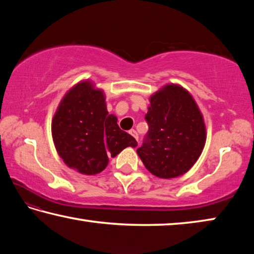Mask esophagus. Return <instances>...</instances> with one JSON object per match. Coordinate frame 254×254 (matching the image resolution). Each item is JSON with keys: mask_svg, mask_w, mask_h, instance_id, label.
<instances>
[{"mask_svg": "<svg viewBox=\"0 0 254 254\" xmlns=\"http://www.w3.org/2000/svg\"><path fill=\"white\" fill-rule=\"evenodd\" d=\"M128 133H130V134H131L133 137H134V139H135L136 141L139 140V135H137V133H136L135 130H130V131H128Z\"/></svg>", "mask_w": 254, "mask_h": 254, "instance_id": "34e87169", "label": "esophagus"}]
</instances>
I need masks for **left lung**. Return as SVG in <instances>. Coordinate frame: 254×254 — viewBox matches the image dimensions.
<instances>
[{"label":"left lung","instance_id":"obj_1","mask_svg":"<svg viewBox=\"0 0 254 254\" xmlns=\"http://www.w3.org/2000/svg\"><path fill=\"white\" fill-rule=\"evenodd\" d=\"M145 121L149 131L136 150L145 168L163 179L187 173L206 141L203 115L190 93L180 85L163 86L150 97Z\"/></svg>","mask_w":254,"mask_h":254}]
</instances>
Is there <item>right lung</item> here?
<instances>
[{
    "label": "right lung",
    "instance_id": "add662e5",
    "mask_svg": "<svg viewBox=\"0 0 254 254\" xmlns=\"http://www.w3.org/2000/svg\"><path fill=\"white\" fill-rule=\"evenodd\" d=\"M51 133L64 162L83 175H96L127 147L135 148L134 137L109 114L105 95L92 81L83 80L66 93L54 115Z\"/></svg>",
    "mask_w": 254,
    "mask_h": 254
}]
</instances>
